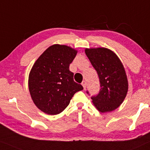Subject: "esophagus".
Wrapping results in <instances>:
<instances>
[{
  "label": "esophagus",
  "mask_w": 150,
  "mask_h": 150,
  "mask_svg": "<svg viewBox=\"0 0 150 150\" xmlns=\"http://www.w3.org/2000/svg\"><path fill=\"white\" fill-rule=\"evenodd\" d=\"M81 85H82L83 86V88L84 89H86V81H83L82 82V83H81Z\"/></svg>",
  "instance_id": "34e87169"
}]
</instances>
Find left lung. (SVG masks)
I'll use <instances>...</instances> for the list:
<instances>
[{
	"label": "left lung",
	"mask_w": 150,
	"mask_h": 150,
	"mask_svg": "<svg viewBox=\"0 0 150 150\" xmlns=\"http://www.w3.org/2000/svg\"><path fill=\"white\" fill-rule=\"evenodd\" d=\"M85 52L100 82L99 94L91 97L93 104L101 112L115 110L123 102L128 91V81L122 63L113 51L106 48L86 49Z\"/></svg>",
	"instance_id": "obj_1"
}]
</instances>
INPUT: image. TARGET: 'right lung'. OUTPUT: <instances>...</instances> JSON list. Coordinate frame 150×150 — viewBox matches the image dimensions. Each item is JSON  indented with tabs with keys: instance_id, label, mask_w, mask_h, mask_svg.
Listing matches in <instances>:
<instances>
[{
	"instance_id": "obj_1",
	"label": "right lung",
	"mask_w": 150,
	"mask_h": 150,
	"mask_svg": "<svg viewBox=\"0 0 150 150\" xmlns=\"http://www.w3.org/2000/svg\"><path fill=\"white\" fill-rule=\"evenodd\" d=\"M76 53L68 46L54 44L33 64L29 74V91L35 106L45 113H60L76 92L83 89L74 81V73L69 71Z\"/></svg>"
}]
</instances>
